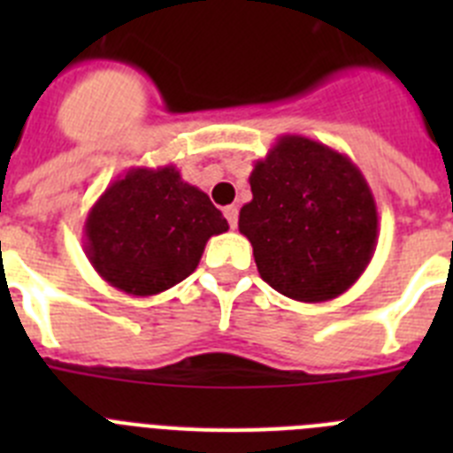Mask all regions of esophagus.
<instances>
[{
	"label": "esophagus",
	"mask_w": 453,
	"mask_h": 453,
	"mask_svg": "<svg viewBox=\"0 0 453 453\" xmlns=\"http://www.w3.org/2000/svg\"><path fill=\"white\" fill-rule=\"evenodd\" d=\"M224 218L229 219L231 229H235V226H238V206H226V208H224Z\"/></svg>",
	"instance_id": "34e87169"
}]
</instances>
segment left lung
<instances>
[{"instance_id":"obj_1","label":"left lung","mask_w":453,"mask_h":453,"mask_svg":"<svg viewBox=\"0 0 453 453\" xmlns=\"http://www.w3.org/2000/svg\"><path fill=\"white\" fill-rule=\"evenodd\" d=\"M251 202L238 229L254 247L258 274L276 292L319 303L349 290L379 240L376 202L349 156L286 134L254 163Z\"/></svg>"}]
</instances>
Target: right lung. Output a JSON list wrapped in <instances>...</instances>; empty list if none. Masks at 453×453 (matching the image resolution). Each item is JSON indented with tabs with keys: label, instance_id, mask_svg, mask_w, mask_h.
<instances>
[{
	"label": "right lung",
	"instance_id": "right-lung-1",
	"mask_svg": "<svg viewBox=\"0 0 453 453\" xmlns=\"http://www.w3.org/2000/svg\"><path fill=\"white\" fill-rule=\"evenodd\" d=\"M229 222L174 165L131 167L88 211L83 250L108 286L151 297L197 270L203 247Z\"/></svg>",
	"mask_w": 453,
	"mask_h": 453
}]
</instances>
